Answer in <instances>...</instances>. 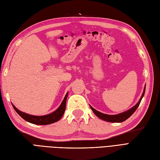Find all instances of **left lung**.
<instances>
[{
  "instance_id": "1",
  "label": "left lung",
  "mask_w": 160,
  "mask_h": 160,
  "mask_svg": "<svg viewBox=\"0 0 160 160\" xmlns=\"http://www.w3.org/2000/svg\"><path fill=\"white\" fill-rule=\"evenodd\" d=\"M145 91V86L144 88L143 93V94H142V96L140 98L139 101L137 102V104L135 106H133L132 108H131V109H129V110L125 111L124 112H122V113H120V114H115V115H109V114H103V113H102V112H99L96 110H95L93 108H92L90 105H89V106L91 108V109H92V111L93 112V113L96 114L98 118H100V119L105 120V121H107V122H122L124 121V120H126L127 119H128L129 117H130V116L137 109V108L139 107V106L140 104L142 98H143V97L144 96Z\"/></svg>"
}]
</instances>
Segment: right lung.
Here are the masks:
<instances>
[{
  "instance_id": "1",
  "label": "right lung",
  "mask_w": 160,
  "mask_h": 160,
  "mask_svg": "<svg viewBox=\"0 0 160 160\" xmlns=\"http://www.w3.org/2000/svg\"><path fill=\"white\" fill-rule=\"evenodd\" d=\"M68 96V93H67L65 97H64V100H62L61 104L58 108L57 110L53 112L52 113L44 115V116H33L30 115L28 114L25 113V112H21L17 108L12 104V107L17 112L21 118H23L26 121L32 123L34 124L38 125H46V124H50L52 123H54L58 121V120L62 118V116L64 114V112L65 111L66 108V102Z\"/></svg>"
}]
</instances>
